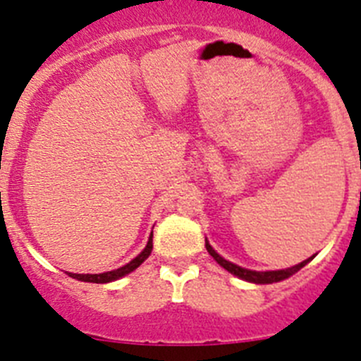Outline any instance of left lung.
<instances>
[{"instance_id": "obj_1", "label": "left lung", "mask_w": 361, "mask_h": 361, "mask_svg": "<svg viewBox=\"0 0 361 361\" xmlns=\"http://www.w3.org/2000/svg\"><path fill=\"white\" fill-rule=\"evenodd\" d=\"M204 246H207V252L210 253L214 257V261L217 262L219 266H223L225 269H228L230 274L237 275L239 279H243V281H248V282H255V284H271V282H279V281H284V279L291 277L293 274H297L298 269L304 268V266L307 264V262L311 261V259L314 257H310L306 259V261H302L300 264L297 266H291V268L288 269H277V271H252V269H246V268H241V266L233 264V262L226 261V259H223L219 255V253L216 252V250L212 248V246L209 245V241H204Z\"/></svg>"}]
</instances>
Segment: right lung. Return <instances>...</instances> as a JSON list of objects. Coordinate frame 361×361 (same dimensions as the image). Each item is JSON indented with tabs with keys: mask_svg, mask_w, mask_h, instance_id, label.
Returning <instances> with one entry per match:
<instances>
[{
	"mask_svg": "<svg viewBox=\"0 0 361 361\" xmlns=\"http://www.w3.org/2000/svg\"><path fill=\"white\" fill-rule=\"evenodd\" d=\"M151 250H152V235L149 237L147 241V246L144 248V252L140 253V255H136L135 259H133L131 262H128L126 266H122V268L118 269H113V271H106V274H87V275H82V274H68L70 277L77 279V281H82V282H97V284H104V282H111V281H116V279L124 277V275L131 274L133 269H136L138 266L142 264V262L145 261V259L151 255Z\"/></svg>",
	"mask_w": 361,
	"mask_h": 361,
	"instance_id": "right-lung-1",
	"label": "right lung"
}]
</instances>
